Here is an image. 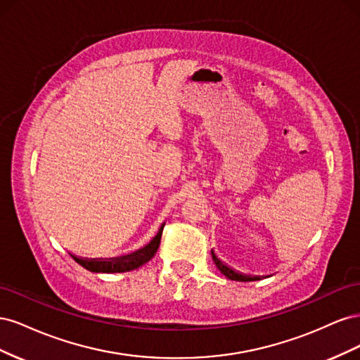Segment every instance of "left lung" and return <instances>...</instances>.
Listing matches in <instances>:
<instances>
[{
  "label": "left lung",
  "mask_w": 360,
  "mask_h": 360,
  "mask_svg": "<svg viewBox=\"0 0 360 360\" xmlns=\"http://www.w3.org/2000/svg\"><path fill=\"white\" fill-rule=\"evenodd\" d=\"M212 257H213V261H214L216 267L219 269L228 279H231V281H242V282L252 281V278H250L249 275H243V274H240V271H237V270L231 269L230 266H226L222 259L217 258V255L213 252V250H212Z\"/></svg>",
  "instance_id": "obj_1"
}]
</instances>
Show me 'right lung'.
<instances>
[{
    "instance_id": "right-lung-1",
    "label": "right lung",
    "mask_w": 360,
    "mask_h": 360,
    "mask_svg": "<svg viewBox=\"0 0 360 360\" xmlns=\"http://www.w3.org/2000/svg\"><path fill=\"white\" fill-rule=\"evenodd\" d=\"M163 225L160 226V230H159L158 236H155L153 240H151L148 245H146L144 248H141L129 255L117 257V258H81L76 255H72V257L76 263L81 264L86 270L96 271V274H120V271L135 270L143 264L148 263V261L153 258L155 254L158 252L159 245H160L162 231H163Z\"/></svg>"
}]
</instances>
